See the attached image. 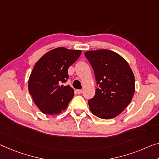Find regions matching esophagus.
<instances>
[{"instance_id":"34e87169","label":"esophagus","mask_w":159,"mask_h":159,"mask_svg":"<svg viewBox=\"0 0 159 159\" xmlns=\"http://www.w3.org/2000/svg\"><path fill=\"white\" fill-rule=\"evenodd\" d=\"M76 93H77L78 94H80V93H82V90H80V89L76 90Z\"/></svg>"}]
</instances>
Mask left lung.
I'll return each instance as SVG.
<instances>
[{
  "label": "left lung",
  "mask_w": 159,
  "mask_h": 159,
  "mask_svg": "<svg viewBox=\"0 0 159 159\" xmlns=\"http://www.w3.org/2000/svg\"><path fill=\"white\" fill-rule=\"evenodd\" d=\"M84 55L98 86L95 96L89 100L90 110L103 119L117 116L131 103L135 91V78L129 63L106 49L87 51Z\"/></svg>",
  "instance_id": "obj_1"
}]
</instances>
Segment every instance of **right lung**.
Wrapping results in <instances>:
<instances>
[{
  "label": "right lung",
  "mask_w": 159,
  "mask_h": 159,
  "mask_svg": "<svg viewBox=\"0 0 159 159\" xmlns=\"http://www.w3.org/2000/svg\"><path fill=\"white\" fill-rule=\"evenodd\" d=\"M80 54L79 50L61 47L46 53L35 63L28 80V91L42 113L57 114L67 107L74 91L63 84L68 79V68Z\"/></svg>",
  "instance_id": "1"
}]
</instances>
